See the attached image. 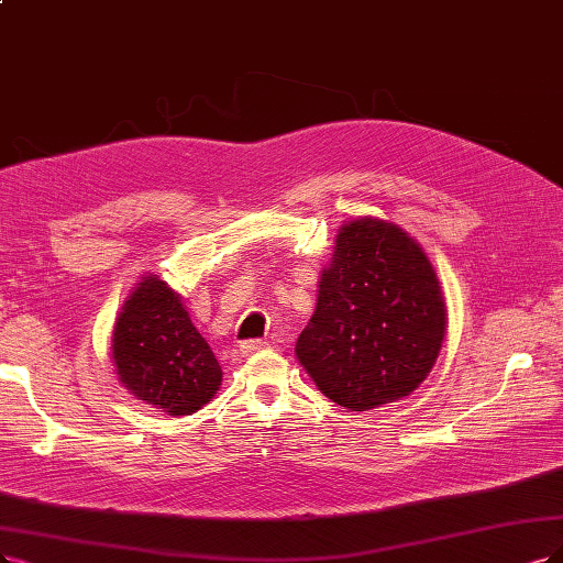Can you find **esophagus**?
Masks as SVG:
<instances>
[{
    "mask_svg": "<svg viewBox=\"0 0 563 563\" xmlns=\"http://www.w3.org/2000/svg\"><path fill=\"white\" fill-rule=\"evenodd\" d=\"M264 347H268V341L250 339V341H243V343H241V355L247 357V355H253V352H260V350H264Z\"/></svg>",
    "mask_w": 563,
    "mask_h": 563,
    "instance_id": "34e87169",
    "label": "esophagus"
}]
</instances>
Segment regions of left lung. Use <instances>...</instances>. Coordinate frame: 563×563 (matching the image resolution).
<instances>
[{"instance_id": "left-lung-1", "label": "left lung", "mask_w": 563, "mask_h": 563, "mask_svg": "<svg viewBox=\"0 0 563 563\" xmlns=\"http://www.w3.org/2000/svg\"><path fill=\"white\" fill-rule=\"evenodd\" d=\"M445 301L422 247L376 218L341 227L297 357L327 399L371 410L418 387L441 352Z\"/></svg>"}]
</instances>
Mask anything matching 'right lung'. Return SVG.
<instances>
[{
    "label": "right lung",
    "mask_w": 563,
    "mask_h": 563,
    "mask_svg": "<svg viewBox=\"0 0 563 563\" xmlns=\"http://www.w3.org/2000/svg\"><path fill=\"white\" fill-rule=\"evenodd\" d=\"M118 378L136 399L169 415H190L216 397L222 368L174 289L145 278L124 301L113 329Z\"/></svg>",
    "instance_id": "right-lung-1"
}]
</instances>
